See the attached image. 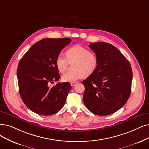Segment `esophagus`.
Here are the masks:
<instances>
[{
	"mask_svg": "<svg viewBox=\"0 0 149 149\" xmlns=\"http://www.w3.org/2000/svg\"><path fill=\"white\" fill-rule=\"evenodd\" d=\"M77 83H78V82H71V86H72V87H74V86H75L76 85V84H77Z\"/></svg>",
	"mask_w": 149,
	"mask_h": 149,
	"instance_id": "1",
	"label": "esophagus"
}]
</instances>
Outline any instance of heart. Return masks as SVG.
<instances>
[{"instance_id":"heart-1","label":"heart","mask_w":149,"mask_h":149,"mask_svg":"<svg viewBox=\"0 0 149 149\" xmlns=\"http://www.w3.org/2000/svg\"><path fill=\"white\" fill-rule=\"evenodd\" d=\"M66 56L68 59L63 55L59 54L56 60V67L61 73L67 70L68 61L76 62L74 64L75 70L63 74L62 78L65 82H74L82 79L86 74H90L94 72L98 65L97 55L79 45H75L69 48L66 52Z\"/></svg>"}]
</instances>
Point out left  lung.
Segmentation results:
<instances>
[{"instance_id": "obj_1", "label": "left lung", "mask_w": 149, "mask_h": 149, "mask_svg": "<svg viewBox=\"0 0 149 149\" xmlns=\"http://www.w3.org/2000/svg\"><path fill=\"white\" fill-rule=\"evenodd\" d=\"M98 65L86 80L83 101L93 114L108 116L125 105L132 89L133 72L129 61L117 47L103 42L91 43Z\"/></svg>"}]
</instances>
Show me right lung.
<instances>
[{
	"mask_svg": "<svg viewBox=\"0 0 149 149\" xmlns=\"http://www.w3.org/2000/svg\"><path fill=\"white\" fill-rule=\"evenodd\" d=\"M71 41L69 38H44L35 43L18 63L17 78L20 96L27 108L41 116L60 111L71 88L68 82H58L61 76L56 60Z\"/></svg>",
	"mask_w": 149,
	"mask_h": 149,
	"instance_id": "add662e5",
	"label": "right lung"
}]
</instances>
